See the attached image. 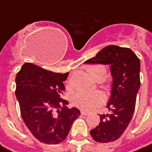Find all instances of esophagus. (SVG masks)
<instances>
[{"label":"esophagus","instance_id":"obj_1","mask_svg":"<svg viewBox=\"0 0 152 152\" xmlns=\"http://www.w3.org/2000/svg\"><path fill=\"white\" fill-rule=\"evenodd\" d=\"M81 115H88V113L86 112H84V111H81Z\"/></svg>","mask_w":152,"mask_h":152}]
</instances>
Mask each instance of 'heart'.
<instances>
[{"label": "heart", "instance_id": "heart-1", "mask_svg": "<svg viewBox=\"0 0 152 152\" xmlns=\"http://www.w3.org/2000/svg\"><path fill=\"white\" fill-rule=\"evenodd\" d=\"M89 75L94 80L103 78L104 80L107 76V69L101 64H95L90 66L88 69ZM104 101V96L101 92H85L80 91L73 96V103L76 107L84 110L91 111L94 109Z\"/></svg>", "mask_w": 152, "mask_h": 152}]
</instances>
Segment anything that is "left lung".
<instances>
[{
	"instance_id": "left-lung-1",
	"label": "left lung",
	"mask_w": 152,
	"mask_h": 152,
	"mask_svg": "<svg viewBox=\"0 0 152 152\" xmlns=\"http://www.w3.org/2000/svg\"><path fill=\"white\" fill-rule=\"evenodd\" d=\"M84 64L110 65L112 88L107 105L110 113L99 115L100 122L90 134L98 143L115 141L127 127L135 111L140 88V59L130 48L108 45Z\"/></svg>"
}]
</instances>
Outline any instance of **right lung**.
<instances>
[{
  "instance_id": "1",
  "label": "right lung",
  "mask_w": 152,
  "mask_h": 152,
  "mask_svg": "<svg viewBox=\"0 0 152 152\" xmlns=\"http://www.w3.org/2000/svg\"><path fill=\"white\" fill-rule=\"evenodd\" d=\"M67 73H56L25 63L16 76V96L25 125L41 143L57 144L68 136L74 120L80 115L68 108L61 98Z\"/></svg>"
}]
</instances>
